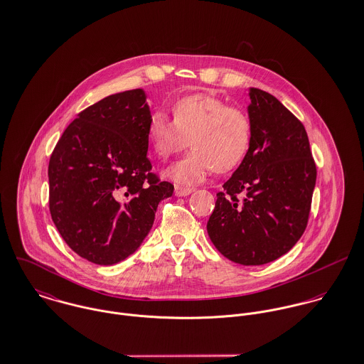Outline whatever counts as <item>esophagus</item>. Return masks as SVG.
<instances>
[{
    "label": "esophagus",
    "instance_id": "esophagus-1",
    "mask_svg": "<svg viewBox=\"0 0 364 364\" xmlns=\"http://www.w3.org/2000/svg\"><path fill=\"white\" fill-rule=\"evenodd\" d=\"M193 192L192 188H182V186H176L175 188V196L183 198V196H189Z\"/></svg>",
    "mask_w": 364,
    "mask_h": 364
}]
</instances>
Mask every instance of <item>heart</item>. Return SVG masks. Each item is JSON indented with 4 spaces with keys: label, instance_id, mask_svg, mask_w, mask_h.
<instances>
[{
    "label": "heart",
    "instance_id": "b5f03b06",
    "mask_svg": "<svg viewBox=\"0 0 364 364\" xmlns=\"http://www.w3.org/2000/svg\"><path fill=\"white\" fill-rule=\"evenodd\" d=\"M173 120L156 110L149 122V140L161 159L181 153L191 139L193 150L173 164L166 176L179 185H196L215 169L227 172L238 166L252 144L248 114L210 94L181 98L172 107Z\"/></svg>",
    "mask_w": 364,
    "mask_h": 364
}]
</instances>
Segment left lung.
Listing matches in <instances>:
<instances>
[{
    "label": "left lung",
    "instance_id": "1",
    "mask_svg": "<svg viewBox=\"0 0 364 364\" xmlns=\"http://www.w3.org/2000/svg\"><path fill=\"white\" fill-rule=\"evenodd\" d=\"M250 100L252 144L217 193L208 232L225 258L257 266L287 254L301 238L316 168L303 123L262 90L250 88Z\"/></svg>",
    "mask_w": 364,
    "mask_h": 364
}]
</instances>
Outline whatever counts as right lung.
Returning <instances> with one entry per match:
<instances>
[{"mask_svg":"<svg viewBox=\"0 0 364 364\" xmlns=\"http://www.w3.org/2000/svg\"><path fill=\"white\" fill-rule=\"evenodd\" d=\"M146 92L109 95L78 113L49 162V208L65 244L81 258L114 264L149 235L173 185L151 172Z\"/></svg>","mask_w":364,"mask_h":364,"instance_id":"add662e5","label":"right lung"}]
</instances>
